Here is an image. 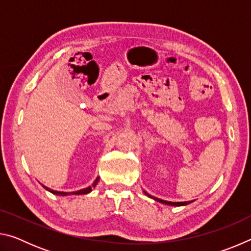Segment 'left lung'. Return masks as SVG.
<instances>
[{
    "label": "left lung",
    "instance_id": "1",
    "mask_svg": "<svg viewBox=\"0 0 251 251\" xmlns=\"http://www.w3.org/2000/svg\"><path fill=\"white\" fill-rule=\"evenodd\" d=\"M148 197H151V198H152V199H155V201H159V202H161V203H165V205H171V206H185V205H188V203H190L192 202L193 201H184V202H173V201H163V199H159V198H156V197H152V196H151V195H148L147 193H145Z\"/></svg>",
    "mask_w": 251,
    "mask_h": 251
}]
</instances>
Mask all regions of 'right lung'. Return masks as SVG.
I'll list each match as a JSON object with an SVG mask.
<instances>
[{
    "label": "right lung",
    "mask_w": 251,
    "mask_h": 251,
    "mask_svg": "<svg viewBox=\"0 0 251 251\" xmlns=\"http://www.w3.org/2000/svg\"><path fill=\"white\" fill-rule=\"evenodd\" d=\"M99 179L100 178H96V180L93 182V185L92 186H90V187H87V188H85V189H80V190H78V192H73V193H63V192H55V190H52V189H49L48 187H45V186H43L44 188L46 189V190H49V192H50L52 194H54V195H58V196H67V195H85V194H88V193H91L92 192V188L93 187H95L96 185H97V181H99Z\"/></svg>",
    "instance_id": "add662e5"
}]
</instances>
